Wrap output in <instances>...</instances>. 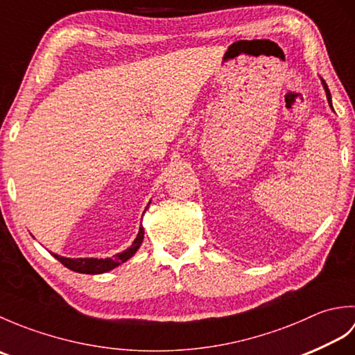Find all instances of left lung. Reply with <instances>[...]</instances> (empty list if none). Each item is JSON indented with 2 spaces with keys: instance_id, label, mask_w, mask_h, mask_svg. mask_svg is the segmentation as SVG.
Here are the masks:
<instances>
[{
  "instance_id": "obj_1",
  "label": "left lung",
  "mask_w": 355,
  "mask_h": 355,
  "mask_svg": "<svg viewBox=\"0 0 355 355\" xmlns=\"http://www.w3.org/2000/svg\"><path fill=\"white\" fill-rule=\"evenodd\" d=\"M322 80V85H323V89H325V93H327V99H328V105H329V108L334 111V108H333V101H331V93H329V89H328V85H327V82L323 80V79H320Z\"/></svg>"
}]
</instances>
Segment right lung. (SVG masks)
Here are the masks:
<instances>
[{"instance_id": "right-lung-1", "label": "right lung", "mask_w": 355, "mask_h": 355, "mask_svg": "<svg viewBox=\"0 0 355 355\" xmlns=\"http://www.w3.org/2000/svg\"><path fill=\"white\" fill-rule=\"evenodd\" d=\"M149 206V202H148ZM146 206V209H148ZM145 209V210H146ZM143 238H145V230L140 225L137 236H135L134 243L131 244V247H128L126 250H123L122 253H117L112 256V258H65V256H59L56 253H51L55 258L65 266L67 268H70L76 273H84V275H101V273H107V271L119 267L120 263L126 262L128 259H131L132 256L135 254V252L139 250Z\"/></svg>"}]
</instances>
